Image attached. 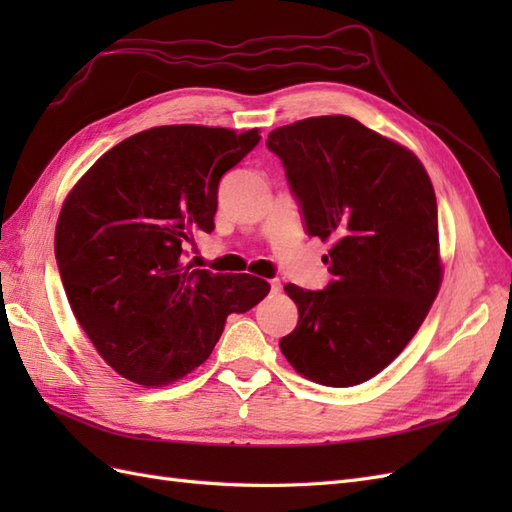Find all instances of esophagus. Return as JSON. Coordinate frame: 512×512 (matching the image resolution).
Instances as JSON below:
<instances>
[{
    "instance_id": "obj_1",
    "label": "esophagus",
    "mask_w": 512,
    "mask_h": 512,
    "mask_svg": "<svg viewBox=\"0 0 512 512\" xmlns=\"http://www.w3.org/2000/svg\"><path fill=\"white\" fill-rule=\"evenodd\" d=\"M269 284H271V292H273V294H277V292L282 290V284H280V280H271Z\"/></svg>"
}]
</instances>
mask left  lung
<instances>
[{"instance_id": "1", "label": "left lung", "mask_w": 512, "mask_h": 512, "mask_svg": "<svg viewBox=\"0 0 512 512\" xmlns=\"http://www.w3.org/2000/svg\"><path fill=\"white\" fill-rule=\"evenodd\" d=\"M267 147L307 235L333 241L327 288L284 286L299 322L282 354L318 384H361L408 346L440 290L436 192L412 151L346 115L277 128Z\"/></svg>"}]
</instances>
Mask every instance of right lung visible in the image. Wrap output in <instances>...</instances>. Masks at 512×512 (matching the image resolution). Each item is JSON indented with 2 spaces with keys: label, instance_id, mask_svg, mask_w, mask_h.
Segmentation results:
<instances>
[{
  "label": "right lung",
  "instance_id": "1",
  "mask_svg": "<svg viewBox=\"0 0 512 512\" xmlns=\"http://www.w3.org/2000/svg\"><path fill=\"white\" fill-rule=\"evenodd\" d=\"M258 130L160 126L91 166L61 207L55 258L72 312L102 359L143 386L203 365L230 314L267 297L260 277L211 273L185 247L215 228L218 185Z\"/></svg>",
  "mask_w": 512,
  "mask_h": 512
}]
</instances>
